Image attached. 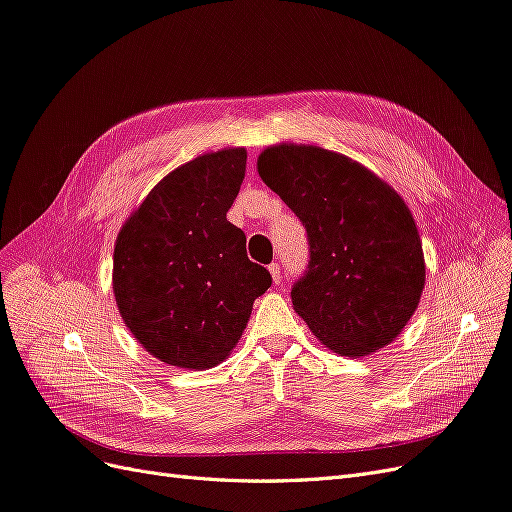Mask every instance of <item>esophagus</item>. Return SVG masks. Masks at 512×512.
I'll use <instances>...</instances> for the list:
<instances>
[{"label": "esophagus", "mask_w": 512, "mask_h": 512, "mask_svg": "<svg viewBox=\"0 0 512 512\" xmlns=\"http://www.w3.org/2000/svg\"><path fill=\"white\" fill-rule=\"evenodd\" d=\"M269 273H271V277H273V282H275V284H280V282H282V267L277 265V262H273V265H269Z\"/></svg>", "instance_id": "esophagus-1"}]
</instances>
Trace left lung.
<instances>
[{
  "instance_id": "1",
  "label": "left lung",
  "mask_w": 512,
  "mask_h": 512,
  "mask_svg": "<svg viewBox=\"0 0 512 512\" xmlns=\"http://www.w3.org/2000/svg\"><path fill=\"white\" fill-rule=\"evenodd\" d=\"M258 175L307 230L294 312L342 356L389 346L425 288L423 245L404 198L363 164L314 145L267 147Z\"/></svg>"
}]
</instances>
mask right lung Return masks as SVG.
I'll use <instances>...</instances> for the list:
<instances>
[{"label": "right lung", "instance_id": "1", "mask_svg": "<svg viewBox=\"0 0 512 512\" xmlns=\"http://www.w3.org/2000/svg\"><path fill=\"white\" fill-rule=\"evenodd\" d=\"M243 147L205 153L168 173L117 235L113 292L130 333L156 359L222 363L271 286L226 220L245 177Z\"/></svg>", "mask_w": 512, "mask_h": 512}]
</instances>
